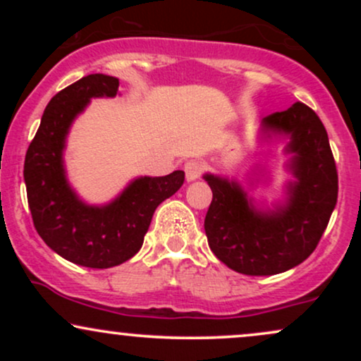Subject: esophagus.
Segmentation results:
<instances>
[{"mask_svg": "<svg viewBox=\"0 0 361 361\" xmlns=\"http://www.w3.org/2000/svg\"><path fill=\"white\" fill-rule=\"evenodd\" d=\"M202 173H204V164L200 163V161H188V163L185 164V175H186V181H195L198 180V178L202 176Z\"/></svg>", "mask_w": 361, "mask_h": 361, "instance_id": "obj_1", "label": "esophagus"}]
</instances>
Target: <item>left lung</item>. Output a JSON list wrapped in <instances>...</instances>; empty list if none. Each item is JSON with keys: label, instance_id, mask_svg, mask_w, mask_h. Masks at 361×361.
I'll use <instances>...</instances> for the list:
<instances>
[{"label": "left lung", "instance_id": "obj_1", "mask_svg": "<svg viewBox=\"0 0 361 361\" xmlns=\"http://www.w3.org/2000/svg\"><path fill=\"white\" fill-rule=\"evenodd\" d=\"M259 139H283L285 168L293 176L283 198L256 204L234 178L207 173L212 204L205 215L210 250L231 270L251 276L283 273L307 259L326 231L338 200V171L327 132L319 117L297 102L261 120ZM251 180L259 183L263 168Z\"/></svg>", "mask_w": 361, "mask_h": 361}]
</instances>
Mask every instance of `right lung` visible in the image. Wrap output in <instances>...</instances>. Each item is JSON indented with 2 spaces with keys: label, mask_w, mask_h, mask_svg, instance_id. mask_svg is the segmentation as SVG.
I'll return each mask as SVG.
<instances>
[{
  "label": "right lung",
  "mask_w": 361,
  "mask_h": 361,
  "mask_svg": "<svg viewBox=\"0 0 361 361\" xmlns=\"http://www.w3.org/2000/svg\"><path fill=\"white\" fill-rule=\"evenodd\" d=\"M118 80L90 74L64 88L45 106L25 156L23 178L34 226L44 243L64 259L86 268H111L140 250L154 210L175 195L183 171L137 176L114 200L85 202L68 180L64 149L69 128L91 98H114Z\"/></svg>",
  "instance_id": "1"
}]
</instances>
